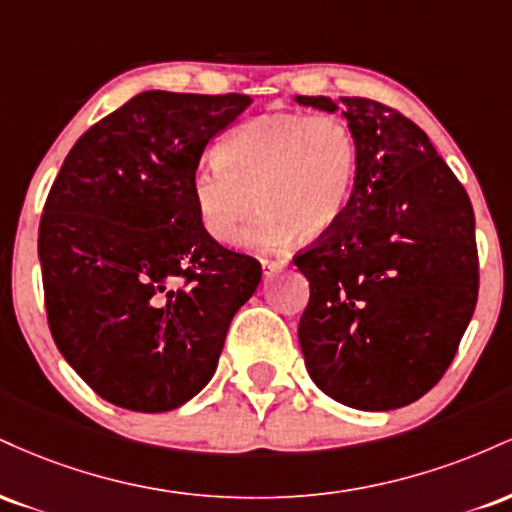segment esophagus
<instances>
[{"label":"esophagus","instance_id":"esophagus-1","mask_svg":"<svg viewBox=\"0 0 512 512\" xmlns=\"http://www.w3.org/2000/svg\"><path fill=\"white\" fill-rule=\"evenodd\" d=\"M262 267H264V274H276L281 272L284 267H289V260H262Z\"/></svg>","mask_w":512,"mask_h":512}]
</instances>
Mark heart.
I'll list each match as a JSON object with an SVG mask.
<instances>
[{"instance_id": "1", "label": "heart", "mask_w": 512, "mask_h": 512, "mask_svg": "<svg viewBox=\"0 0 512 512\" xmlns=\"http://www.w3.org/2000/svg\"><path fill=\"white\" fill-rule=\"evenodd\" d=\"M358 146L334 115L274 113L243 122L216 146V161L190 175L195 216L216 243H236L255 209H264L245 243L276 248L293 236H325L349 204Z\"/></svg>"}]
</instances>
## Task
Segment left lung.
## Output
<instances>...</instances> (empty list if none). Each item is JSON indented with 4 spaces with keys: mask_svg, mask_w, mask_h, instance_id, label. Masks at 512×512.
<instances>
[{
    "mask_svg": "<svg viewBox=\"0 0 512 512\" xmlns=\"http://www.w3.org/2000/svg\"><path fill=\"white\" fill-rule=\"evenodd\" d=\"M342 108L358 146L344 214L293 264L310 281L298 342L313 383L363 411L424 397L443 378L479 293L474 211L419 125L370 98Z\"/></svg>",
    "mask_w": 512,
    "mask_h": 512,
    "instance_id": "obj_1",
    "label": "left lung"
}]
</instances>
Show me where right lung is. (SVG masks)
Listing matches in <instances>:
<instances>
[{
  "label": "right lung",
  "instance_id": "obj_1",
  "mask_svg": "<svg viewBox=\"0 0 512 512\" xmlns=\"http://www.w3.org/2000/svg\"><path fill=\"white\" fill-rule=\"evenodd\" d=\"M252 101L144 91L64 158L40 216L45 310L60 354L122 409H178L209 383L262 267L199 226L190 175Z\"/></svg>",
  "mask_w": 512,
  "mask_h": 512
}]
</instances>
